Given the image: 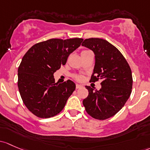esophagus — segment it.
I'll return each mask as SVG.
<instances>
[{
    "mask_svg": "<svg viewBox=\"0 0 150 150\" xmlns=\"http://www.w3.org/2000/svg\"><path fill=\"white\" fill-rule=\"evenodd\" d=\"M83 86H82V85H80V84H77L76 85V88L77 89H79V88H83Z\"/></svg>",
    "mask_w": 150,
    "mask_h": 150,
    "instance_id": "obj_1",
    "label": "esophagus"
}]
</instances>
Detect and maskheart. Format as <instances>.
<instances>
[{"label":"heart","instance_id":"heart-1","mask_svg":"<svg viewBox=\"0 0 150 150\" xmlns=\"http://www.w3.org/2000/svg\"><path fill=\"white\" fill-rule=\"evenodd\" d=\"M75 78H76V79L78 80H83V77L80 76V75H78V76H75Z\"/></svg>","mask_w":150,"mask_h":150}]
</instances>
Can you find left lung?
Listing matches in <instances>:
<instances>
[{
  "label": "left lung",
  "mask_w": 150,
  "mask_h": 150,
  "mask_svg": "<svg viewBox=\"0 0 150 150\" xmlns=\"http://www.w3.org/2000/svg\"><path fill=\"white\" fill-rule=\"evenodd\" d=\"M82 45L95 54L91 81L101 80L99 91L86 86L89 93L83 105L90 116L104 120L119 112L129 99L133 83L132 70L119 50L105 39H86Z\"/></svg>",
  "instance_id": "8db88e82"
}]
</instances>
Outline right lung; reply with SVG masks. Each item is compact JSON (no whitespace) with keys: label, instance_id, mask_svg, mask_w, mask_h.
<instances>
[{"label":"right lung","instance_id":"obj_1","mask_svg":"<svg viewBox=\"0 0 150 150\" xmlns=\"http://www.w3.org/2000/svg\"><path fill=\"white\" fill-rule=\"evenodd\" d=\"M83 39H51L32 46L18 69V87L26 108L39 118H50L64 108L75 90L70 80L55 83L54 73L80 46Z\"/></svg>","mask_w":150,"mask_h":150}]
</instances>
